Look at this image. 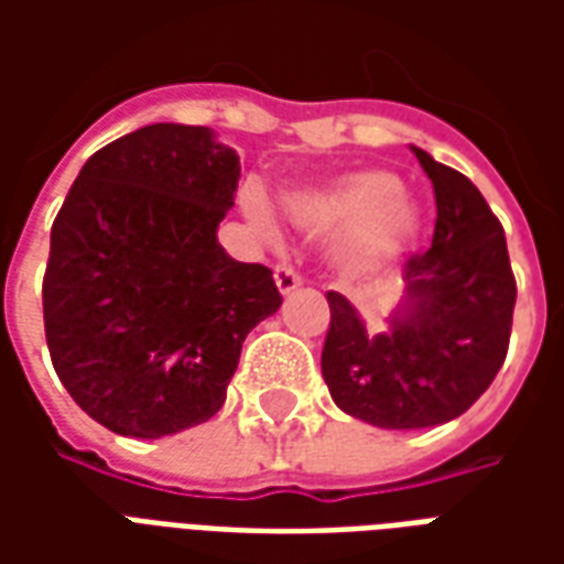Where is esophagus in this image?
Listing matches in <instances>:
<instances>
[{
    "label": "esophagus",
    "instance_id": "1",
    "mask_svg": "<svg viewBox=\"0 0 564 564\" xmlns=\"http://www.w3.org/2000/svg\"><path fill=\"white\" fill-rule=\"evenodd\" d=\"M274 283H278V290H281L283 295H290L302 286V278H299V271L290 269V265H278V269H274Z\"/></svg>",
    "mask_w": 564,
    "mask_h": 564
}]
</instances>
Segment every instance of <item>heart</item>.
Returning <instances> with one entry per match:
<instances>
[{"instance_id": "obj_1", "label": "heart", "mask_w": 564, "mask_h": 564, "mask_svg": "<svg viewBox=\"0 0 564 564\" xmlns=\"http://www.w3.org/2000/svg\"><path fill=\"white\" fill-rule=\"evenodd\" d=\"M286 210L305 232L341 235L347 269L375 271L411 250L423 229V210L402 193L392 172L362 169L335 177L317 189L286 198ZM259 223L269 226L259 214Z\"/></svg>"}]
</instances>
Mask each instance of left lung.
<instances>
[{
    "instance_id": "left-lung-1",
    "label": "left lung",
    "mask_w": 564,
    "mask_h": 564,
    "mask_svg": "<svg viewBox=\"0 0 564 564\" xmlns=\"http://www.w3.org/2000/svg\"><path fill=\"white\" fill-rule=\"evenodd\" d=\"M435 186L432 247L404 262L390 329L368 332L347 295L329 299L323 380L344 414L378 429H429L465 414L508 356L517 281L480 189L411 148Z\"/></svg>"
}]
</instances>
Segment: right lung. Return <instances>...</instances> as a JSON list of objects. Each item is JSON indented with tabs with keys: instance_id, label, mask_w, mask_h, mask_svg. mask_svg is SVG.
Returning <instances> with one entry per match:
<instances>
[{
	"instance_id": "1",
	"label": "right lung",
	"mask_w": 564,
	"mask_h": 564,
	"mask_svg": "<svg viewBox=\"0 0 564 564\" xmlns=\"http://www.w3.org/2000/svg\"><path fill=\"white\" fill-rule=\"evenodd\" d=\"M241 162L214 129L153 123L96 150L51 229L44 335L68 395L127 437L184 432L226 402L274 278L217 241Z\"/></svg>"
}]
</instances>
